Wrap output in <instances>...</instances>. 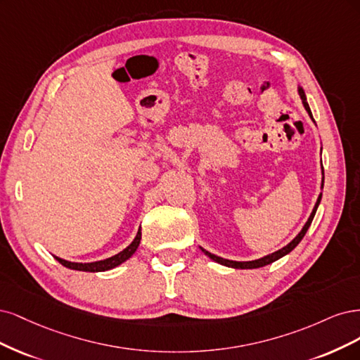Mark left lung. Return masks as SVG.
Returning a JSON list of instances; mask_svg holds the SVG:
<instances>
[{"instance_id": "left-lung-1", "label": "left lung", "mask_w": 360, "mask_h": 360, "mask_svg": "<svg viewBox=\"0 0 360 360\" xmlns=\"http://www.w3.org/2000/svg\"><path fill=\"white\" fill-rule=\"evenodd\" d=\"M297 92H299V96H300V100H302V104H304L305 110H307L308 115H309V118L312 120V122L316 124L314 118H312V113H311V109H309V104H308V101H307V96H305L304 88L300 86V85H297ZM321 175H323V166H321ZM323 182H324V176H323V179H321V191H323ZM321 194H323V193L319 194L317 202H316L314 207H312V212H311L309 218L307 219V223H305V226L302 227V230H300L299 233L296 235V238H295L293 240H290V242L287 243V245L283 247L281 250H278V251H275V252H272V254H268V256H264V257L257 259V260H250V262H236V260H229V259L218 257V256H215V254H212V252H210V251H206V250L202 248V247H200V250H202L211 260H214V262H217V263H219V264H224V266H227V268H233V269H257V268H263V266H266V264H271V263L276 262L278 259H281V257L287 256V254H288L290 251H293V250L297 247V243H299L300 240H302V238H304L305 233H307V230L309 229V226H311V223H312V219H314V215H316V212H317V207H319V205H320V202H321Z\"/></svg>"}]
</instances>
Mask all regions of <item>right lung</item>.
<instances>
[{
  "instance_id": "obj_1",
  "label": "right lung",
  "mask_w": 360,
  "mask_h": 360,
  "mask_svg": "<svg viewBox=\"0 0 360 360\" xmlns=\"http://www.w3.org/2000/svg\"><path fill=\"white\" fill-rule=\"evenodd\" d=\"M141 239H142V231H141V227H139L137 235H136V238L133 239V242L130 243L129 247L124 248L122 251H120L118 254H115V256H112L109 259L98 260V262L77 263V262H68V260H64V259L56 257V256H53V257L58 262H60L63 266H65V268H68V269L82 271V272H104V271H109V269L117 268V266H120L121 263L129 260L133 256V254L136 252L139 243H141Z\"/></svg>"
}]
</instances>
